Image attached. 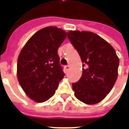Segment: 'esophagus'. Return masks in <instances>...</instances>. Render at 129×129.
Masks as SVG:
<instances>
[{
	"mask_svg": "<svg viewBox=\"0 0 129 129\" xmlns=\"http://www.w3.org/2000/svg\"><path fill=\"white\" fill-rule=\"evenodd\" d=\"M66 68V71H68V70H70V65H68V66H66L65 67Z\"/></svg>",
	"mask_w": 129,
	"mask_h": 129,
	"instance_id": "obj_1",
	"label": "esophagus"
}]
</instances>
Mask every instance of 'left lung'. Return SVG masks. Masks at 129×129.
Returning <instances> with one entry per match:
<instances>
[{
    "label": "left lung",
    "mask_w": 129,
    "mask_h": 129,
    "mask_svg": "<svg viewBox=\"0 0 129 129\" xmlns=\"http://www.w3.org/2000/svg\"><path fill=\"white\" fill-rule=\"evenodd\" d=\"M68 38L81 57V78L72 83L75 97L85 104L101 101L111 91L118 76L119 59L115 49L97 34L69 31Z\"/></svg>",
    "instance_id": "8db88e82"
}]
</instances>
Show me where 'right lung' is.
Returning <instances> with one entry per match:
<instances>
[{
    "instance_id": "right-lung-1",
    "label": "right lung",
    "mask_w": 129,
    "mask_h": 129,
    "mask_svg": "<svg viewBox=\"0 0 129 129\" xmlns=\"http://www.w3.org/2000/svg\"><path fill=\"white\" fill-rule=\"evenodd\" d=\"M66 32L55 26L36 32L21 50L17 61V77L25 93L38 103L54 95L64 73L57 50Z\"/></svg>"
}]
</instances>
